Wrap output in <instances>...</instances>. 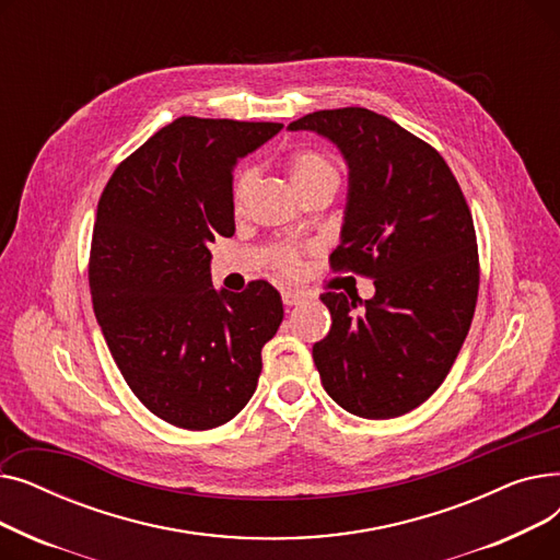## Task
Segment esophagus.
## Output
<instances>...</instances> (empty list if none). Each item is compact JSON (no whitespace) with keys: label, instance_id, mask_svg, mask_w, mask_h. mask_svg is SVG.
<instances>
[{"label":"esophagus","instance_id":"obj_1","mask_svg":"<svg viewBox=\"0 0 560 560\" xmlns=\"http://www.w3.org/2000/svg\"><path fill=\"white\" fill-rule=\"evenodd\" d=\"M281 300H283L285 306H298L304 300V295H302V292H295V290H283Z\"/></svg>","mask_w":560,"mask_h":560}]
</instances>
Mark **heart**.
<instances>
[{"label":"heart","instance_id":"heart-1","mask_svg":"<svg viewBox=\"0 0 560 560\" xmlns=\"http://www.w3.org/2000/svg\"><path fill=\"white\" fill-rule=\"evenodd\" d=\"M288 172L290 179L295 184V188H306L319 182H338V167L334 165V161L322 154L317 150H311V147H304V150L292 152L288 156ZM254 184V170L252 167H241L233 176V206L241 209L249 188ZM275 265L283 272H295L298 268V252L283 247L279 249Z\"/></svg>","mask_w":560,"mask_h":560}]
</instances>
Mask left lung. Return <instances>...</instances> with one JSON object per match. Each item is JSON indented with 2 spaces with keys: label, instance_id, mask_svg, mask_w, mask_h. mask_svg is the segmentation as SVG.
I'll use <instances>...</instances> for the list:
<instances>
[{
  "label": "left lung",
  "instance_id": "8db88e82",
  "mask_svg": "<svg viewBox=\"0 0 560 560\" xmlns=\"http://www.w3.org/2000/svg\"><path fill=\"white\" fill-rule=\"evenodd\" d=\"M288 129L340 150L349 188L331 265L374 279L372 300L334 290L319 298L334 319L313 345L322 386L351 416H404L443 384L472 325V213L445 159L386 115L315 110Z\"/></svg>",
  "mask_w": 560,
  "mask_h": 560
}]
</instances>
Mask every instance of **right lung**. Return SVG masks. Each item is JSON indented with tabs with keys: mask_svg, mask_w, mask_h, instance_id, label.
Wrapping results in <instances>:
<instances>
[{
	"mask_svg": "<svg viewBox=\"0 0 560 560\" xmlns=\"http://www.w3.org/2000/svg\"><path fill=\"white\" fill-rule=\"evenodd\" d=\"M281 129L176 117L102 192L88 268L95 315L133 395L174 427L203 431L238 416L283 319L268 281L215 290L209 252L235 231V163Z\"/></svg>",
	"mask_w": 560,
	"mask_h": 560,
	"instance_id": "add662e5",
	"label": "right lung"
}]
</instances>
